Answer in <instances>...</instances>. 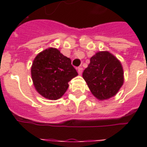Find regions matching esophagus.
<instances>
[{"label": "esophagus", "mask_w": 147, "mask_h": 147, "mask_svg": "<svg viewBox=\"0 0 147 147\" xmlns=\"http://www.w3.org/2000/svg\"><path fill=\"white\" fill-rule=\"evenodd\" d=\"M77 69H78V73L79 74V75H81V74L82 73V71H83L82 67H78Z\"/></svg>", "instance_id": "34e87169"}]
</instances>
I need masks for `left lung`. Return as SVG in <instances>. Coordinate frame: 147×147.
Listing matches in <instances>:
<instances>
[{
    "instance_id": "8db88e82",
    "label": "left lung",
    "mask_w": 147,
    "mask_h": 147,
    "mask_svg": "<svg viewBox=\"0 0 147 147\" xmlns=\"http://www.w3.org/2000/svg\"><path fill=\"white\" fill-rule=\"evenodd\" d=\"M82 76L93 95L99 100L114 96L123 83L121 62L108 52H99L92 56Z\"/></svg>"
}]
</instances>
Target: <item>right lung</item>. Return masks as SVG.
<instances>
[{
	"mask_svg": "<svg viewBox=\"0 0 147 147\" xmlns=\"http://www.w3.org/2000/svg\"><path fill=\"white\" fill-rule=\"evenodd\" d=\"M77 75L71 59L54 48L39 53L31 68L36 89L42 96L50 100L61 98L69 88L68 82Z\"/></svg>",
	"mask_w": 147,
	"mask_h": 147,
	"instance_id": "obj_1",
	"label": "right lung"
}]
</instances>
